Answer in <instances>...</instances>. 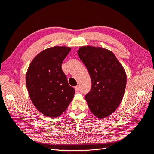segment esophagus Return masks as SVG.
<instances>
[{"label":"esophagus","mask_w":154,"mask_h":154,"mask_svg":"<svg viewBox=\"0 0 154 154\" xmlns=\"http://www.w3.org/2000/svg\"><path fill=\"white\" fill-rule=\"evenodd\" d=\"M74 89H75V90H76V92H78L80 90V87H79V86H77L74 88Z\"/></svg>","instance_id":"1"}]
</instances>
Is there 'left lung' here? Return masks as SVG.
<instances>
[{
	"instance_id": "left-lung-1",
	"label": "left lung",
	"mask_w": 154,
	"mask_h": 154,
	"mask_svg": "<svg viewBox=\"0 0 154 154\" xmlns=\"http://www.w3.org/2000/svg\"><path fill=\"white\" fill-rule=\"evenodd\" d=\"M78 54L86 66L91 89L85 98L91 112L104 119L117 110L124 96L126 74L113 53L90 45L80 47Z\"/></svg>"
}]
</instances>
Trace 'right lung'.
<instances>
[{
    "mask_svg": "<svg viewBox=\"0 0 154 154\" xmlns=\"http://www.w3.org/2000/svg\"><path fill=\"white\" fill-rule=\"evenodd\" d=\"M71 48L54 46L34 57L28 68L26 83L33 105L47 117H57L66 111L75 90L61 68Z\"/></svg>",
    "mask_w": 154,
    "mask_h": 154,
    "instance_id": "add662e5",
    "label": "right lung"
}]
</instances>
